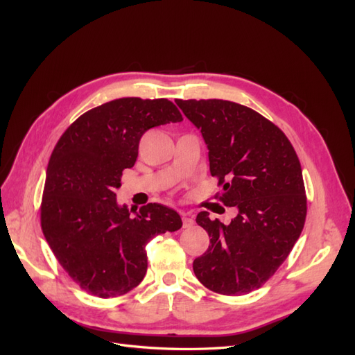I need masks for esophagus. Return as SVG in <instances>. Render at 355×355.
Segmentation results:
<instances>
[{
  "mask_svg": "<svg viewBox=\"0 0 355 355\" xmlns=\"http://www.w3.org/2000/svg\"><path fill=\"white\" fill-rule=\"evenodd\" d=\"M194 225V218H193V214L190 213H182V226L187 229V227H191Z\"/></svg>",
  "mask_w": 355,
  "mask_h": 355,
  "instance_id": "34e87169",
  "label": "esophagus"
}]
</instances>
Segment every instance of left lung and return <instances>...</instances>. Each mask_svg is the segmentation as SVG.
<instances>
[{"instance_id":"8db88e82","label":"left lung","mask_w":355,"mask_h":355,"mask_svg":"<svg viewBox=\"0 0 355 355\" xmlns=\"http://www.w3.org/2000/svg\"><path fill=\"white\" fill-rule=\"evenodd\" d=\"M209 148L216 198L237 216L230 225L197 214L209 233L207 252L193 263L207 289L246 295L275 275L300 239L306 194L300 158L286 135L256 110L230 101L177 99Z\"/></svg>"}]
</instances>
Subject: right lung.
I'll use <instances>...</instances> for the list:
<instances>
[{"label":"right lung","mask_w":355,"mask_h":355,"mask_svg":"<svg viewBox=\"0 0 355 355\" xmlns=\"http://www.w3.org/2000/svg\"><path fill=\"white\" fill-rule=\"evenodd\" d=\"M181 121L168 99L122 98L85 112L55 144L40 206L42 230L60 266L85 292L115 297L132 291L146 273L148 241L181 229L178 213L161 204L149 202L132 217L115 198L142 135Z\"/></svg>","instance_id":"right-lung-1"}]
</instances>
